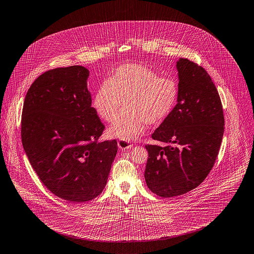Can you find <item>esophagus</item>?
<instances>
[{
  "mask_svg": "<svg viewBox=\"0 0 254 254\" xmlns=\"http://www.w3.org/2000/svg\"><path fill=\"white\" fill-rule=\"evenodd\" d=\"M117 144H118V147L120 149H128V148H131L133 146V144L130 141L123 140V139H119Z\"/></svg>",
  "mask_w": 254,
  "mask_h": 254,
  "instance_id": "esophagus-1",
  "label": "esophagus"
}]
</instances>
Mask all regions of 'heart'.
<instances>
[{
    "label": "heart",
    "instance_id": "1",
    "mask_svg": "<svg viewBox=\"0 0 254 254\" xmlns=\"http://www.w3.org/2000/svg\"><path fill=\"white\" fill-rule=\"evenodd\" d=\"M179 99L178 82L160 76L154 69L139 64H124L108 77L93 97L92 106L99 117L112 123L111 137L132 140L145 125L159 124L171 115Z\"/></svg>",
    "mask_w": 254,
    "mask_h": 254
}]
</instances>
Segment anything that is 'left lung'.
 I'll list each match as a JSON object with an SVG mask.
<instances>
[{"mask_svg": "<svg viewBox=\"0 0 254 254\" xmlns=\"http://www.w3.org/2000/svg\"><path fill=\"white\" fill-rule=\"evenodd\" d=\"M177 68L178 104L152 134L167 145L145 144V183L164 198L185 194L205 181L224 133L221 100L207 70L186 58L178 61Z\"/></svg>", "mask_w": 254, "mask_h": 254, "instance_id": "8db88e82", "label": "left lung"}]
</instances>
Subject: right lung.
<instances>
[{
    "instance_id": "1",
    "label": "right lung",
    "mask_w": 254,
    "mask_h": 254,
    "mask_svg": "<svg viewBox=\"0 0 254 254\" xmlns=\"http://www.w3.org/2000/svg\"><path fill=\"white\" fill-rule=\"evenodd\" d=\"M82 66L48 69L24 100L21 139L39 179L57 197L82 203L99 196L117 153L116 139L98 141L101 122Z\"/></svg>"
}]
</instances>
